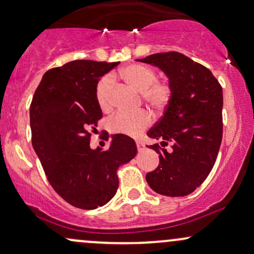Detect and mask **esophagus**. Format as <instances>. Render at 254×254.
Listing matches in <instances>:
<instances>
[{
  "instance_id": "1",
  "label": "esophagus",
  "mask_w": 254,
  "mask_h": 254,
  "mask_svg": "<svg viewBox=\"0 0 254 254\" xmlns=\"http://www.w3.org/2000/svg\"><path fill=\"white\" fill-rule=\"evenodd\" d=\"M136 145H137V150H138V151H142V150H144L145 145H144V143H142V142H137Z\"/></svg>"
}]
</instances>
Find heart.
Instances as JSON below:
<instances>
[{"label": "heart", "instance_id": "1", "mask_svg": "<svg viewBox=\"0 0 254 254\" xmlns=\"http://www.w3.org/2000/svg\"><path fill=\"white\" fill-rule=\"evenodd\" d=\"M118 76L127 86L139 92V98L154 112H162L172 98V88L167 82L156 81V72L149 66L142 64H130L118 74ZM112 78L106 76L101 78L95 88V99L98 106L103 111L111 109L112 95ZM150 124V116L144 111L137 113H117L110 118L107 127L111 132L122 133L127 136H136Z\"/></svg>", "mask_w": 254, "mask_h": 254}]
</instances>
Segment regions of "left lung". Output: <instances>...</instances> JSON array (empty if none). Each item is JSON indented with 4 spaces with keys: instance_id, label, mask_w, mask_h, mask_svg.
Here are the masks:
<instances>
[{
    "instance_id": "left-lung-1",
    "label": "left lung",
    "mask_w": 254,
    "mask_h": 254,
    "mask_svg": "<svg viewBox=\"0 0 254 254\" xmlns=\"http://www.w3.org/2000/svg\"><path fill=\"white\" fill-rule=\"evenodd\" d=\"M137 61L161 69L172 88L164 116L147 132L160 141L148 147L159 154L160 164L145 179L157 193L188 196L206 179L216 161L223 131L222 87L208 68L180 52Z\"/></svg>"
}]
</instances>
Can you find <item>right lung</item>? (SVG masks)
Returning a JSON list of instances; mask_svg holds the SVG:
<instances>
[{
	"mask_svg": "<svg viewBox=\"0 0 254 254\" xmlns=\"http://www.w3.org/2000/svg\"><path fill=\"white\" fill-rule=\"evenodd\" d=\"M119 62L81 60L44 74L30 107L32 145L54 190L72 206L92 210L117 192V170L135 157V141L112 136L110 148L90 149L103 117L95 99L99 78Z\"/></svg>",
	"mask_w": 254,
	"mask_h": 254,
	"instance_id": "add662e5",
	"label": "right lung"
}]
</instances>
